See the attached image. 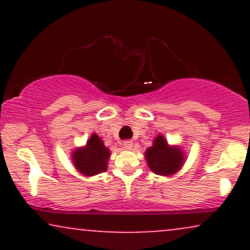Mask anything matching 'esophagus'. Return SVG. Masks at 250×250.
Segmentation results:
<instances>
[{
    "label": "esophagus",
    "instance_id": "1",
    "mask_svg": "<svg viewBox=\"0 0 250 250\" xmlns=\"http://www.w3.org/2000/svg\"><path fill=\"white\" fill-rule=\"evenodd\" d=\"M123 147H125V149H131L133 148V141H131V140L123 141Z\"/></svg>",
    "mask_w": 250,
    "mask_h": 250
}]
</instances>
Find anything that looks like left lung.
<instances>
[{"label":"left lung","instance_id":"8db88e82","mask_svg":"<svg viewBox=\"0 0 250 250\" xmlns=\"http://www.w3.org/2000/svg\"><path fill=\"white\" fill-rule=\"evenodd\" d=\"M148 166L154 173L159 175H171L181 168L183 154L179 148L169 147L162 135H157L153 147L146 151Z\"/></svg>","mask_w":250,"mask_h":250}]
</instances>
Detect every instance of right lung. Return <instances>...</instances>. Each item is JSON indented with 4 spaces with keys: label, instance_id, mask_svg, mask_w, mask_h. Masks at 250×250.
Masks as SVG:
<instances>
[{
    "label": "right lung",
    "instance_id": "obj_1",
    "mask_svg": "<svg viewBox=\"0 0 250 250\" xmlns=\"http://www.w3.org/2000/svg\"><path fill=\"white\" fill-rule=\"evenodd\" d=\"M110 153L96 134L91 135L84 148H80L74 153L73 161L80 173L95 175L107 170V161Z\"/></svg>",
    "mask_w": 250,
    "mask_h": 250
}]
</instances>
